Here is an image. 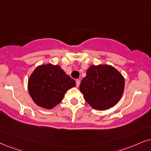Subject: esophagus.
Wrapping results in <instances>:
<instances>
[{
  "instance_id": "34e87169",
  "label": "esophagus",
  "mask_w": 151,
  "mask_h": 151,
  "mask_svg": "<svg viewBox=\"0 0 151 151\" xmlns=\"http://www.w3.org/2000/svg\"><path fill=\"white\" fill-rule=\"evenodd\" d=\"M76 85H77V87H79L80 85V80H79V79L76 80Z\"/></svg>"
}]
</instances>
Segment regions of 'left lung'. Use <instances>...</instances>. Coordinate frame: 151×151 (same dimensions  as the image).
I'll use <instances>...</instances> for the list:
<instances>
[{
  "instance_id": "1",
  "label": "left lung",
  "mask_w": 151,
  "mask_h": 151,
  "mask_svg": "<svg viewBox=\"0 0 151 151\" xmlns=\"http://www.w3.org/2000/svg\"><path fill=\"white\" fill-rule=\"evenodd\" d=\"M124 78L112 65H91L79 88L87 103L95 110L112 108L121 99L124 90Z\"/></svg>"
}]
</instances>
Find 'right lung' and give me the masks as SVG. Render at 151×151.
<instances>
[{
    "instance_id": "obj_1",
    "label": "right lung",
    "mask_w": 151,
    "mask_h": 151,
    "mask_svg": "<svg viewBox=\"0 0 151 151\" xmlns=\"http://www.w3.org/2000/svg\"><path fill=\"white\" fill-rule=\"evenodd\" d=\"M28 91L34 102L45 109H52L63 99L65 93L75 86L73 79L59 65H39L28 80Z\"/></svg>"
}]
</instances>
